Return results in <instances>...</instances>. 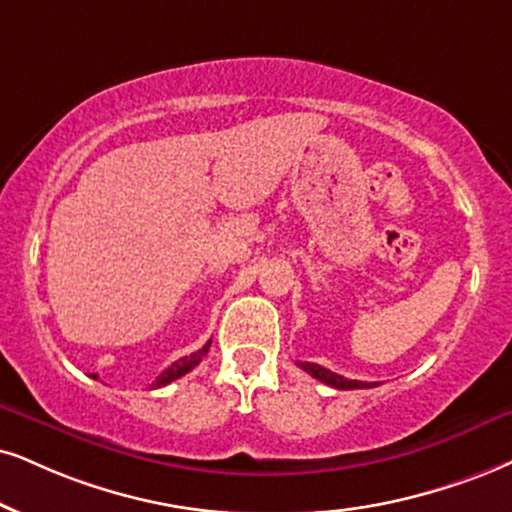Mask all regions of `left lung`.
<instances>
[{"instance_id":"left-lung-1","label":"left lung","mask_w":512,"mask_h":512,"mask_svg":"<svg viewBox=\"0 0 512 512\" xmlns=\"http://www.w3.org/2000/svg\"><path fill=\"white\" fill-rule=\"evenodd\" d=\"M301 370H306L308 375L315 377V380L330 384L334 389H370V387H377V382H358V380H349V377H342L337 375V372L323 368V365L318 363H296Z\"/></svg>"}]
</instances>
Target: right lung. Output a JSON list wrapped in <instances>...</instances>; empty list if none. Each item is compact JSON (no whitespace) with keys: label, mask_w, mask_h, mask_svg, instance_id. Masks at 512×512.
I'll use <instances>...</instances> for the list:
<instances>
[{"label":"right lung","mask_w":512,"mask_h":512,"mask_svg":"<svg viewBox=\"0 0 512 512\" xmlns=\"http://www.w3.org/2000/svg\"><path fill=\"white\" fill-rule=\"evenodd\" d=\"M208 346H211V342H206L204 346H201L199 351L189 353V356L180 358V361H175L173 365H170V368L163 370L161 375L156 377V382L151 384V389H159V387H163V384H170V382H173V380H178V377L187 375V372L192 370V368H197V365L201 363V358H204L206 353H208ZM94 377H97V375H94Z\"/></svg>","instance_id":"right-lung-1"}]
</instances>
